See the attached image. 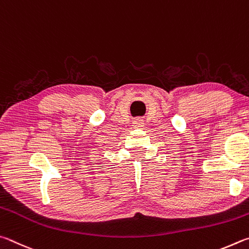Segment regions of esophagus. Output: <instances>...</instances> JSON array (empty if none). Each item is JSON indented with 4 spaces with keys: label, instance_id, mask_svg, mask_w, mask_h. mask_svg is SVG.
I'll list each match as a JSON object with an SVG mask.
<instances>
[{
    "label": "esophagus",
    "instance_id": "esophagus-1",
    "mask_svg": "<svg viewBox=\"0 0 249 249\" xmlns=\"http://www.w3.org/2000/svg\"><path fill=\"white\" fill-rule=\"evenodd\" d=\"M132 124H133L134 128L139 129V128H142L143 125H144V121H143L142 119H136V120H133Z\"/></svg>",
    "mask_w": 249,
    "mask_h": 249
}]
</instances>
